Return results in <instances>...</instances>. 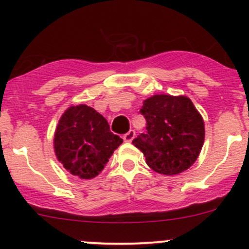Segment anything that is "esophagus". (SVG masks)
Instances as JSON below:
<instances>
[{
    "instance_id": "1",
    "label": "esophagus",
    "mask_w": 249,
    "mask_h": 249,
    "mask_svg": "<svg viewBox=\"0 0 249 249\" xmlns=\"http://www.w3.org/2000/svg\"><path fill=\"white\" fill-rule=\"evenodd\" d=\"M134 136H136V132H134L133 130H130L127 133H125L124 136H123V139H124V142H131L133 141Z\"/></svg>"
}]
</instances>
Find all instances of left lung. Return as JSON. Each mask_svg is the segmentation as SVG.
I'll return each instance as SVG.
<instances>
[{
	"instance_id": "obj_1",
	"label": "left lung",
	"mask_w": 249,
	"mask_h": 249,
	"mask_svg": "<svg viewBox=\"0 0 249 249\" xmlns=\"http://www.w3.org/2000/svg\"><path fill=\"white\" fill-rule=\"evenodd\" d=\"M141 113L146 119V132L132 144L144 153L148 166L165 176L192 166L204 144L205 124L191 99L154 95L145 99Z\"/></svg>"
}]
</instances>
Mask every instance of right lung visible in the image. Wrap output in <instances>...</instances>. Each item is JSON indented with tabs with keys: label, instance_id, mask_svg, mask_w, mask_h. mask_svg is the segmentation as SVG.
<instances>
[{
	"label": "right lung",
	"instance_id": "add662e5",
	"mask_svg": "<svg viewBox=\"0 0 249 249\" xmlns=\"http://www.w3.org/2000/svg\"><path fill=\"white\" fill-rule=\"evenodd\" d=\"M123 139L110 131L95 108L79 104L63 113L56 127L53 148L58 161L72 176L92 179L102 172Z\"/></svg>",
	"mask_w": 249,
	"mask_h": 249
}]
</instances>
